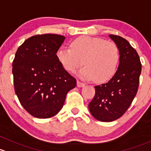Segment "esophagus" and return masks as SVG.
Returning a JSON list of instances; mask_svg holds the SVG:
<instances>
[{
  "mask_svg": "<svg viewBox=\"0 0 151 151\" xmlns=\"http://www.w3.org/2000/svg\"><path fill=\"white\" fill-rule=\"evenodd\" d=\"M77 86L78 87H83V86H85V83H82V82L79 81H77Z\"/></svg>",
  "mask_w": 151,
  "mask_h": 151,
  "instance_id": "obj_1",
  "label": "esophagus"
}]
</instances>
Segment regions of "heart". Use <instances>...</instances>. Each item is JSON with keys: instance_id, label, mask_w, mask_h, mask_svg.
Masks as SVG:
<instances>
[{"instance_id": "1", "label": "heart", "mask_w": 151, "mask_h": 151, "mask_svg": "<svg viewBox=\"0 0 151 151\" xmlns=\"http://www.w3.org/2000/svg\"><path fill=\"white\" fill-rule=\"evenodd\" d=\"M70 47L63 46L57 52L59 62L66 70L74 73L83 63L86 66L77 75L83 80L94 78L97 82L106 81L116 73L120 53L113 42L81 36L71 42Z\"/></svg>"}]
</instances>
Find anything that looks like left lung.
<instances>
[{
  "instance_id": "obj_1",
  "label": "left lung",
  "mask_w": 151,
  "mask_h": 151,
  "mask_svg": "<svg viewBox=\"0 0 151 151\" xmlns=\"http://www.w3.org/2000/svg\"><path fill=\"white\" fill-rule=\"evenodd\" d=\"M119 49L120 60L114 76L107 83L94 86L95 95L88 109L97 120H116L129 108L137 92L142 65L139 55L125 38L109 35Z\"/></svg>"
}]
</instances>
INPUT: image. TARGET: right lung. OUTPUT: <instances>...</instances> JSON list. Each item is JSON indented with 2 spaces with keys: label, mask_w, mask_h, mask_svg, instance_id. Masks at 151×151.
Segmentation results:
<instances>
[{
  "label": "right lung",
  "mask_w": 151,
  "mask_h": 151,
  "mask_svg": "<svg viewBox=\"0 0 151 151\" xmlns=\"http://www.w3.org/2000/svg\"><path fill=\"white\" fill-rule=\"evenodd\" d=\"M65 37L44 34L30 37L18 48L12 65L15 93L29 114L48 119L60 111L76 80L65 70L57 52Z\"/></svg>",
  "instance_id": "right-lung-1"
}]
</instances>
